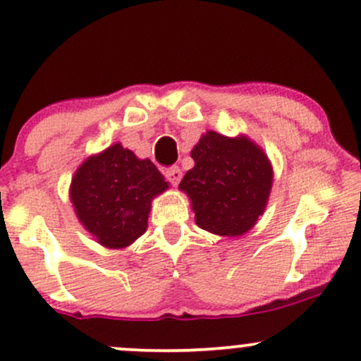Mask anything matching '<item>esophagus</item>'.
<instances>
[{
	"label": "esophagus",
	"instance_id": "esophagus-1",
	"mask_svg": "<svg viewBox=\"0 0 361 361\" xmlns=\"http://www.w3.org/2000/svg\"><path fill=\"white\" fill-rule=\"evenodd\" d=\"M164 176H166V180L169 181V183L176 186L181 181V176H183V173H181V169L178 166H173V168H168L166 171H164Z\"/></svg>",
	"mask_w": 361,
	"mask_h": 361
}]
</instances>
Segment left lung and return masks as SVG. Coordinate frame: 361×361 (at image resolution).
I'll list each match as a JSON object with an SVG mask.
<instances>
[{
	"label": "left lung",
	"instance_id": "8db88e82",
	"mask_svg": "<svg viewBox=\"0 0 361 361\" xmlns=\"http://www.w3.org/2000/svg\"><path fill=\"white\" fill-rule=\"evenodd\" d=\"M195 166L178 188L186 193L200 229L239 238L267 209L273 166L267 152L250 137L207 130L192 149Z\"/></svg>",
	"mask_w": 361,
	"mask_h": 361
}]
</instances>
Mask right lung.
I'll use <instances>...</instances> for the list:
<instances>
[{"label": "right lung", "mask_w": 361, "mask_h": 361, "mask_svg": "<svg viewBox=\"0 0 361 361\" xmlns=\"http://www.w3.org/2000/svg\"><path fill=\"white\" fill-rule=\"evenodd\" d=\"M169 188L151 159L117 142L86 157L74 173L69 198L78 221L109 250L130 246L147 229L151 202Z\"/></svg>", "instance_id": "add662e5"}]
</instances>
